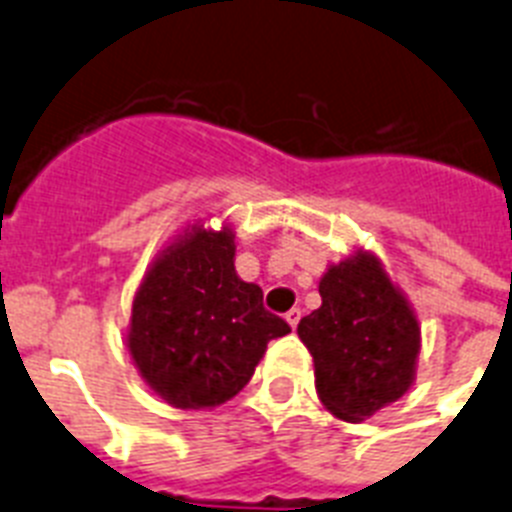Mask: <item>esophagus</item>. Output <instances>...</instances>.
Segmentation results:
<instances>
[{
    "label": "esophagus",
    "mask_w": 512,
    "mask_h": 512,
    "mask_svg": "<svg viewBox=\"0 0 512 512\" xmlns=\"http://www.w3.org/2000/svg\"><path fill=\"white\" fill-rule=\"evenodd\" d=\"M299 320H302V309H299V307H294V309H289V312H286V322H289L291 328H296V325H299Z\"/></svg>",
    "instance_id": "34e87169"
}]
</instances>
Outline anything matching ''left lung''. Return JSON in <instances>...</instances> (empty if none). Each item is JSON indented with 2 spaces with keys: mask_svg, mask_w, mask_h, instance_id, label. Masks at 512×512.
I'll return each instance as SVG.
<instances>
[{
  "mask_svg": "<svg viewBox=\"0 0 512 512\" xmlns=\"http://www.w3.org/2000/svg\"><path fill=\"white\" fill-rule=\"evenodd\" d=\"M320 296V309L302 317L296 333L315 359V388L325 409L362 422L411 388L419 322L380 260L367 252L330 265Z\"/></svg>",
  "mask_w": 512,
  "mask_h": 512,
  "instance_id": "1",
  "label": "left lung"
}]
</instances>
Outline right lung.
Returning <instances> with one entry per match:
<instances>
[{"label": "right lung", "instance_id": "obj_1", "mask_svg": "<svg viewBox=\"0 0 512 512\" xmlns=\"http://www.w3.org/2000/svg\"><path fill=\"white\" fill-rule=\"evenodd\" d=\"M234 231L195 226L163 249L132 302L127 346L140 375L176 409L234 398L289 322L234 270Z\"/></svg>", "mask_w": 512, "mask_h": 512}]
</instances>
